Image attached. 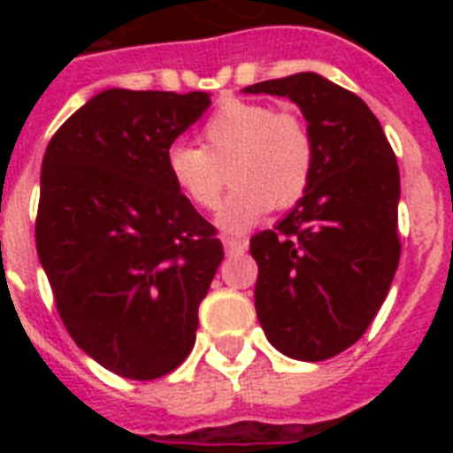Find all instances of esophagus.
Returning <instances> with one entry per match:
<instances>
[{
  "instance_id": "obj_1",
  "label": "esophagus",
  "mask_w": 453,
  "mask_h": 453,
  "mask_svg": "<svg viewBox=\"0 0 453 453\" xmlns=\"http://www.w3.org/2000/svg\"><path fill=\"white\" fill-rule=\"evenodd\" d=\"M223 247L226 254H244L247 251V240H237V237H223Z\"/></svg>"
}]
</instances>
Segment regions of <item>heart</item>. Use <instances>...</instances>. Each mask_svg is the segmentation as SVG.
<instances>
[{
	"instance_id": "obj_1",
	"label": "heart",
	"mask_w": 453,
	"mask_h": 453,
	"mask_svg": "<svg viewBox=\"0 0 453 453\" xmlns=\"http://www.w3.org/2000/svg\"><path fill=\"white\" fill-rule=\"evenodd\" d=\"M202 143L171 145L166 173L192 204L213 209L223 192L220 166L230 162L234 188L216 213L226 233H247L275 206L291 209L312 180L315 141L308 124L265 103H223L202 127Z\"/></svg>"
}]
</instances>
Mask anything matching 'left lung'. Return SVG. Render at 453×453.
Returning <instances> with one entry per match:
<instances>
[{
    "label": "left lung",
    "mask_w": 453,
    "mask_h": 453,
    "mask_svg": "<svg viewBox=\"0 0 453 453\" xmlns=\"http://www.w3.org/2000/svg\"><path fill=\"white\" fill-rule=\"evenodd\" d=\"M284 96L315 141L301 202L251 237L254 303L265 338L291 359L322 362L362 338L400 263V169L366 103L317 73L251 84Z\"/></svg>",
    "instance_id": "1"
}]
</instances>
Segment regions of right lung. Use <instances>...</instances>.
I'll list each match as a JSON object with an SVG mask.
<instances>
[{
    "instance_id": "obj_1",
    "label": "right lung",
    "mask_w": 453,
    "mask_h": 453,
    "mask_svg": "<svg viewBox=\"0 0 453 453\" xmlns=\"http://www.w3.org/2000/svg\"><path fill=\"white\" fill-rule=\"evenodd\" d=\"M209 105L204 91L108 88L44 152L39 263L74 343L124 379H159L190 355L223 261L216 227L166 173V150Z\"/></svg>"
}]
</instances>
